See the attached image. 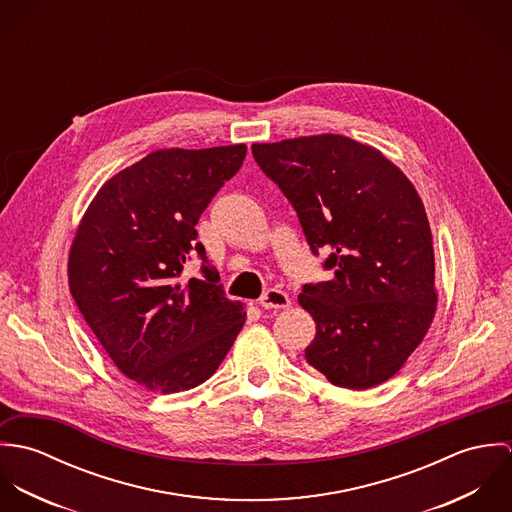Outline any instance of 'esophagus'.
Instances as JSON below:
<instances>
[{
  "instance_id": "obj_1",
  "label": "esophagus",
  "mask_w": 512,
  "mask_h": 512,
  "mask_svg": "<svg viewBox=\"0 0 512 512\" xmlns=\"http://www.w3.org/2000/svg\"><path fill=\"white\" fill-rule=\"evenodd\" d=\"M260 305L264 309H284L290 305V297H288V293L282 292L278 288H272L260 297Z\"/></svg>"
}]
</instances>
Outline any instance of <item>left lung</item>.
Here are the masks:
<instances>
[{
  "instance_id": "obj_1",
  "label": "left lung",
  "mask_w": 512,
  "mask_h": 512,
  "mask_svg": "<svg viewBox=\"0 0 512 512\" xmlns=\"http://www.w3.org/2000/svg\"><path fill=\"white\" fill-rule=\"evenodd\" d=\"M260 169L292 203L329 282L305 284L315 321L307 363L341 388L392 378L428 333L438 293L434 240L410 179L378 149L323 134L254 144Z\"/></svg>"
}]
</instances>
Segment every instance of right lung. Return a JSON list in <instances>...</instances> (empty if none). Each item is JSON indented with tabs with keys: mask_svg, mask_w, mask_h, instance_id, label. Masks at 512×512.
Listing matches in <instances>:
<instances>
[{
	"mask_svg": "<svg viewBox=\"0 0 512 512\" xmlns=\"http://www.w3.org/2000/svg\"><path fill=\"white\" fill-rule=\"evenodd\" d=\"M246 146L159 149L108 179L69 254V286L88 327L128 378L173 394L209 380L246 311L230 301L195 224ZM205 281L178 278L193 256Z\"/></svg>",
	"mask_w": 512,
	"mask_h": 512,
	"instance_id": "add662e5",
	"label": "right lung"
}]
</instances>
